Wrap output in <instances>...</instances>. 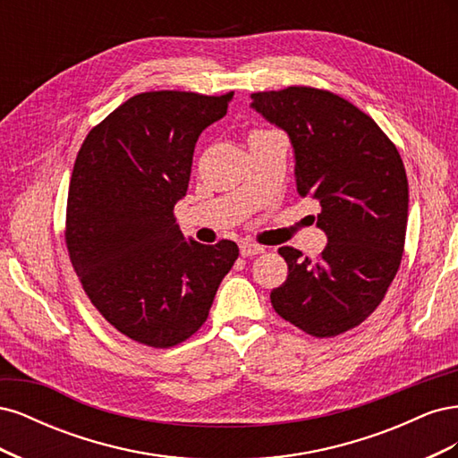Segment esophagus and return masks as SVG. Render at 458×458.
I'll use <instances>...</instances> for the list:
<instances>
[{"label":"esophagus","instance_id":"1","mask_svg":"<svg viewBox=\"0 0 458 458\" xmlns=\"http://www.w3.org/2000/svg\"><path fill=\"white\" fill-rule=\"evenodd\" d=\"M263 250H266V248L256 244V242H242V244H241V256H242V258L258 256V254H261Z\"/></svg>","mask_w":458,"mask_h":458}]
</instances>
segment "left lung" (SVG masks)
Wrapping results in <instances>:
<instances>
[{
    "instance_id": "1",
    "label": "left lung",
    "mask_w": 458,
    "mask_h": 458,
    "mask_svg": "<svg viewBox=\"0 0 458 458\" xmlns=\"http://www.w3.org/2000/svg\"><path fill=\"white\" fill-rule=\"evenodd\" d=\"M250 97L258 113L290 135L298 195L321 206L317 227L328 239L315 259L279 248L288 276L271 293V306L310 336L344 335L380 306L403 258V160L378 123L340 95L290 86Z\"/></svg>"
}]
</instances>
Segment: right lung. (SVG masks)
<instances>
[{
  "instance_id": "right-lung-1",
  "label": "right lung",
  "mask_w": 458,
  "mask_h": 458,
  "mask_svg": "<svg viewBox=\"0 0 458 458\" xmlns=\"http://www.w3.org/2000/svg\"><path fill=\"white\" fill-rule=\"evenodd\" d=\"M234 91H145L81 143L68 185L64 241L86 296L123 336L174 348L206 323L239 258L233 241L200 244L175 225L199 135Z\"/></svg>"
}]
</instances>
